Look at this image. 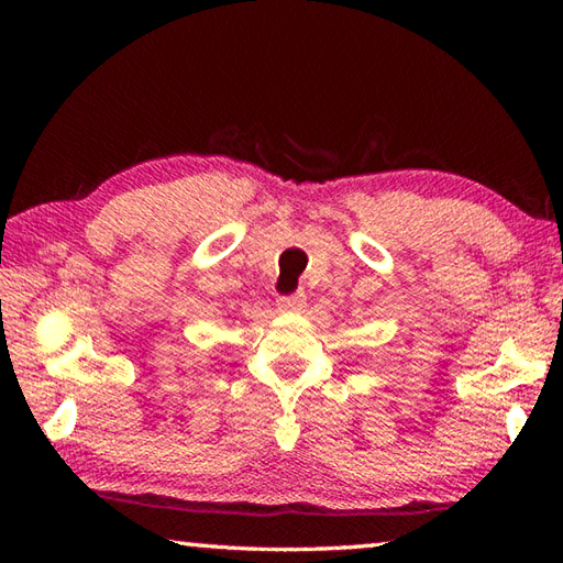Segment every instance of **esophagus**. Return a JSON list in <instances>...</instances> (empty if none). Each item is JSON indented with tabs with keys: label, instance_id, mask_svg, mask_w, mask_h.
Wrapping results in <instances>:
<instances>
[{
	"label": "esophagus",
	"instance_id": "1",
	"mask_svg": "<svg viewBox=\"0 0 563 563\" xmlns=\"http://www.w3.org/2000/svg\"><path fill=\"white\" fill-rule=\"evenodd\" d=\"M305 305H307V295L302 290L278 297V307L285 309V312H297V309H302Z\"/></svg>",
	"mask_w": 563,
	"mask_h": 563
}]
</instances>
